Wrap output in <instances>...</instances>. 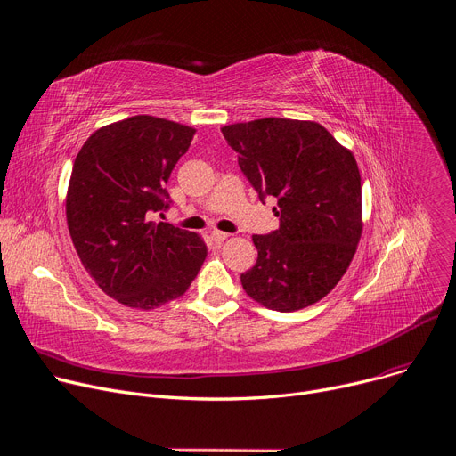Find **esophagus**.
<instances>
[{"label":"esophagus","instance_id":"obj_1","mask_svg":"<svg viewBox=\"0 0 456 456\" xmlns=\"http://www.w3.org/2000/svg\"><path fill=\"white\" fill-rule=\"evenodd\" d=\"M211 240H213L216 245H221V243H224V241L228 240V233L215 230V232H211Z\"/></svg>","mask_w":456,"mask_h":456}]
</instances>
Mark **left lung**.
Wrapping results in <instances>:
<instances>
[{
    "mask_svg": "<svg viewBox=\"0 0 456 456\" xmlns=\"http://www.w3.org/2000/svg\"><path fill=\"white\" fill-rule=\"evenodd\" d=\"M259 200L278 199L280 228L254 235L257 262L245 293L276 312L327 297L349 269L362 237V180L349 148L312 120L259 118L221 127Z\"/></svg>",
    "mask_w": 456,
    "mask_h": 456,
    "instance_id": "1",
    "label": "left lung"
}]
</instances>
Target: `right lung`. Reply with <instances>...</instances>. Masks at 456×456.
Segmentation results:
<instances>
[{"mask_svg": "<svg viewBox=\"0 0 456 456\" xmlns=\"http://www.w3.org/2000/svg\"><path fill=\"white\" fill-rule=\"evenodd\" d=\"M197 129L150 115L107 124L85 141L67 191L74 248L98 288L154 310L182 297L208 247L202 235L150 221L168 208L165 183Z\"/></svg>", "mask_w": 456, "mask_h": 456, "instance_id": "right-lung-1", "label": "right lung"}]
</instances>
